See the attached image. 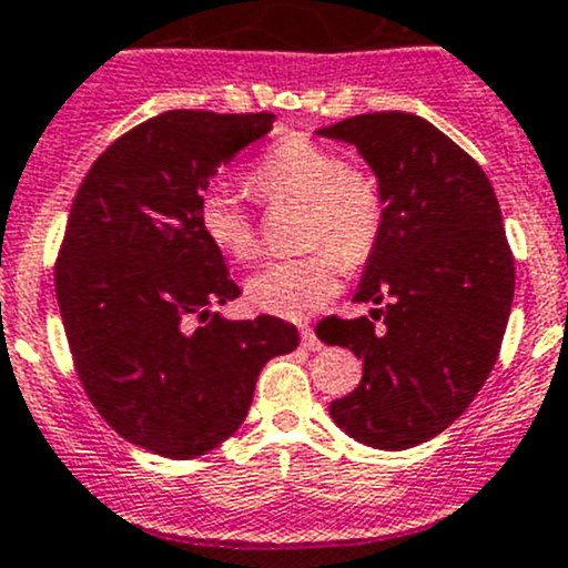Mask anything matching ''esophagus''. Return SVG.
<instances>
[{
	"label": "esophagus",
	"instance_id": "obj_1",
	"mask_svg": "<svg viewBox=\"0 0 568 568\" xmlns=\"http://www.w3.org/2000/svg\"><path fill=\"white\" fill-rule=\"evenodd\" d=\"M301 345H304V348H310V351H323V343L317 339V334L312 332L310 326H301Z\"/></svg>",
	"mask_w": 568,
	"mask_h": 568
}]
</instances>
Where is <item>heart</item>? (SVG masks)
<instances>
[{
  "instance_id": "b5f03b06",
  "label": "heart",
  "mask_w": 568,
  "mask_h": 568,
  "mask_svg": "<svg viewBox=\"0 0 568 568\" xmlns=\"http://www.w3.org/2000/svg\"><path fill=\"white\" fill-rule=\"evenodd\" d=\"M264 200L306 203L304 242L317 251L273 258L251 273L245 290L253 306L281 317H304L321 310L339 281V262L356 267L371 256L382 234L385 203L374 178L345 170L334 150L306 136H287L262 155L251 175ZM200 231L217 251L247 258L256 251V225L240 197L212 186L197 203Z\"/></svg>"
}]
</instances>
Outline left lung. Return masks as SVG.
I'll use <instances>...</instances> for the list:
<instances>
[{"mask_svg":"<svg viewBox=\"0 0 568 568\" xmlns=\"http://www.w3.org/2000/svg\"><path fill=\"white\" fill-rule=\"evenodd\" d=\"M317 136L354 144L385 203L354 295L376 310L317 323L323 343L362 359V382L328 413L365 446L413 449L466 413L499 356L516 287L499 200L477 161L415 113H359Z\"/></svg>","mask_w":568,"mask_h":568,"instance_id":"1","label":"left lung"}]
</instances>
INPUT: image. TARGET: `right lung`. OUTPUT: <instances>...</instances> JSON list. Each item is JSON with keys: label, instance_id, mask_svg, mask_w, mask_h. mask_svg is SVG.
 <instances>
[{"label": "right lung", "instance_id": "obj_1", "mask_svg": "<svg viewBox=\"0 0 568 568\" xmlns=\"http://www.w3.org/2000/svg\"><path fill=\"white\" fill-rule=\"evenodd\" d=\"M273 122L159 113L116 139L74 194L55 264L74 368L108 426L159 457L217 449L245 420L267 359L298 348L281 317L212 312L240 287L197 223L209 181Z\"/></svg>", "mask_w": 568, "mask_h": 568}]
</instances>
